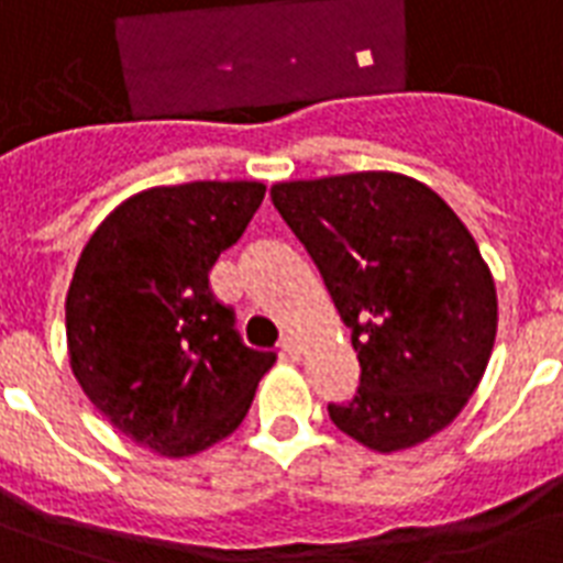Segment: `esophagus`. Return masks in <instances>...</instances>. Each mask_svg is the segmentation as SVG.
<instances>
[{
  "mask_svg": "<svg viewBox=\"0 0 563 563\" xmlns=\"http://www.w3.org/2000/svg\"><path fill=\"white\" fill-rule=\"evenodd\" d=\"M280 353H283V356H289V360H300V353H303V344H300L295 335H283Z\"/></svg>",
  "mask_w": 563,
  "mask_h": 563,
  "instance_id": "1",
  "label": "esophagus"
}]
</instances>
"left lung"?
I'll use <instances>...</instances> for the list:
<instances>
[{"instance_id": "obj_1", "label": "left lung", "mask_w": 563, "mask_h": 563, "mask_svg": "<svg viewBox=\"0 0 563 563\" xmlns=\"http://www.w3.org/2000/svg\"><path fill=\"white\" fill-rule=\"evenodd\" d=\"M272 201L318 265L360 360L356 397L330 402V420L376 453L450 427L497 339V289L471 230L397 172L286 180Z\"/></svg>"}]
</instances>
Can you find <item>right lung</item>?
<instances>
[{"label": "right lung", "mask_w": 563, "mask_h": 563, "mask_svg": "<svg viewBox=\"0 0 563 563\" xmlns=\"http://www.w3.org/2000/svg\"><path fill=\"white\" fill-rule=\"evenodd\" d=\"M260 180H195L131 195L84 245L66 291L69 365L104 418L184 459L245 420L274 353L245 347L210 268L254 219Z\"/></svg>", "instance_id": "obj_1"}]
</instances>
